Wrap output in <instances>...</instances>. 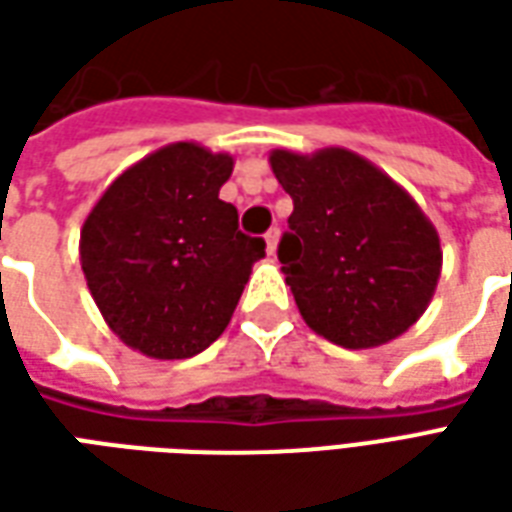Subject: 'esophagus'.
<instances>
[{"instance_id": "1", "label": "esophagus", "mask_w": 512, "mask_h": 512, "mask_svg": "<svg viewBox=\"0 0 512 512\" xmlns=\"http://www.w3.org/2000/svg\"><path fill=\"white\" fill-rule=\"evenodd\" d=\"M277 244H279V230L277 227H271L266 233V252L268 255H274L277 252Z\"/></svg>"}]
</instances>
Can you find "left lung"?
Returning a JSON list of instances; mask_svg holds the SVG:
<instances>
[{
	"mask_svg": "<svg viewBox=\"0 0 512 512\" xmlns=\"http://www.w3.org/2000/svg\"><path fill=\"white\" fill-rule=\"evenodd\" d=\"M268 161L293 200L277 255L304 323L354 351L408 332L441 274L439 233L411 194L345 147Z\"/></svg>",
	"mask_w": 512,
	"mask_h": 512,
	"instance_id": "1",
	"label": "left lung"
}]
</instances>
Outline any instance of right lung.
<instances>
[{
  "label": "right lung",
  "instance_id": "add662e5",
  "mask_svg": "<svg viewBox=\"0 0 512 512\" xmlns=\"http://www.w3.org/2000/svg\"><path fill=\"white\" fill-rule=\"evenodd\" d=\"M230 172V153L172 142L117 175L84 219L87 288L109 329L139 354L205 351L266 255V241L241 233L235 205L219 200Z\"/></svg>",
  "mask_w": 512,
  "mask_h": 512
}]
</instances>
